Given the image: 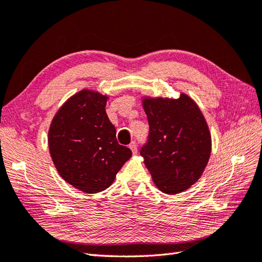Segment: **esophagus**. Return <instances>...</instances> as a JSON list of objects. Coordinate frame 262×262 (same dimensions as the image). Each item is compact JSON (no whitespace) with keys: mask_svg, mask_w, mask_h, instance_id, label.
<instances>
[{"mask_svg":"<svg viewBox=\"0 0 262 262\" xmlns=\"http://www.w3.org/2000/svg\"><path fill=\"white\" fill-rule=\"evenodd\" d=\"M130 149L132 150V152H133V155H136L137 154V142L136 141H132L131 143H130Z\"/></svg>","mask_w":262,"mask_h":262,"instance_id":"esophagus-1","label":"esophagus"}]
</instances>
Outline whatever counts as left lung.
Returning a JSON list of instances; mask_svg holds the SVG:
<instances>
[{
  "instance_id": "1",
  "label": "left lung",
  "mask_w": 262,
  "mask_h": 262,
  "mask_svg": "<svg viewBox=\"0 0 262 262\" xmlns=\"http://www.w3.org/2000/svg\"><path fill=\"white\" fill-rule=\"evenodd\" d=\"M149 135L140 149L155 184L178 194L200 179L210 159L211 136L201 110L182 94L177 100H144Z\"/></svg>"
}]
</instances>
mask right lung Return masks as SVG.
<instances>
[{
    "mask_svg": "<svg viewBox=\"0 0 262 262\" xmlns=\"http://www.w3.org/2000/svg\"><path fill=\"white\" fill-rule=\"evenodd\" d=\"M105 105L106 96L84 90L63 104L49 129V150L58 172L84 193L110 187L132 156L116 140Z\"/></svg>",
    "mask_w": 262,
    "mask_h": 262,
    "instance_id": "add662e5",
    "label": "right lung"
}]
</instances>
